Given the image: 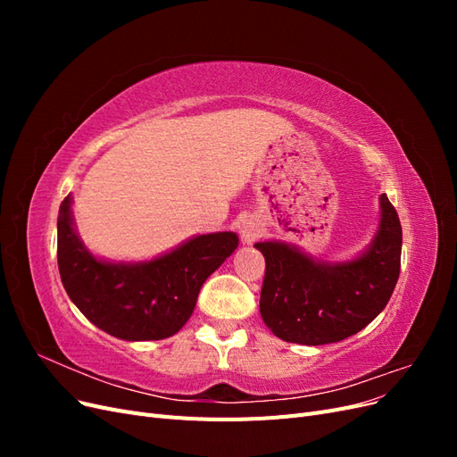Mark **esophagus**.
<instances>
[{"label": "esophagus", "instance_id": "esophagus-1", "mask_svg": "<svg viewBox=\"0 0 457 457\" xmlns=\"http://www.w3.org/2000/svg\"><path fill=\"white\" fill-rule=\"evenodd\" d=\"M261 234H262V227H261V223H259L255 217H247V219L242 220V225H240L242 244H245V245L253 244L261 237Z\"/></svg>", "mask_w": 457, "mask_h": 457}]
</instances>
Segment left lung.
I'll use <instances>...</instances> for the list:
<instances>
[{"label": "left lung", "instance_id": "obj_1", "mask_svg": "<svg viewBox=\"0 0 457 457\" xmlns=\"http://www.w3.org/2000/svg\"><path fill=\"white\" fill-rule=\"evenodd\" d=\"M376 237L354 259L328 262L280 240L257 242L265 257L259 311L276 337L326 345L354 336L376 318L400 274L403 227L386 195L379 196Z\"/></svg>", "mask_w": 457, "mask_h": 457}]
</instances>
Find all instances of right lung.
I'll list each match as a JSON object with an SVG mask.
<instances>
[{
  "mask_svg": "<svg viewBox=\"0 0 457 457\" xmlns=\"http://www.w3.org/2000/svg\"><path fill=\"white\" fill-rule=\"evenodd\" d=\"M238 247L237 232L198 234L150 261L93 255L76 232L72 196L57 219V259L68 297L91 324L126 341L175 336L196 307L200 287Z\"/></svg>",
  "mask_w": 457,
  "mask_h": 457,
  "instance_id": "obj_1",
  "label": "right lung"
}]
</instances>
